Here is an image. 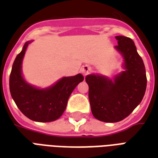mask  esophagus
I'll list each match as a JSON object with an SVG mask.
<instances>
[{"mask_svg": "<svg viewBox=\"0 0 158 158\" xmlns=\"http://www.w3.org/2000/svg\"><path fill=\"white\" fill-rule=\"evenodd\" d=\"M90 71H91V68H90V67L88 65L84 66L82 69H81V72H82L83 73L85 74V75H86L87 73H89Z\"/></svg>", "mask_w": 158, "mask_h": 158, "instance_id": "obj_1", "label": "esophagus"}]
</instances>
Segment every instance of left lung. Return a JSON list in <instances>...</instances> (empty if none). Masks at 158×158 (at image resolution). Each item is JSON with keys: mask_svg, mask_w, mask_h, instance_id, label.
<instances>
[{"mask_svg": "<svg viewBox=\"0 0 158 158\" xmlns=\"http://www.w3.org/2000/svg\"><path fill=\"white\" fill-rule=\"evenodd\" d=\"M115 38V48L124 57L125 71L113 82L95 74L85 77L93 116L106 123L119 122L129 116L142 101L147 82L145 65L134 41L125 36Z\"/></svg>", "mask_w": 158, "mask_h": 158, "instance_id": "8db88e82", "label": "left lung"}]
</instances>
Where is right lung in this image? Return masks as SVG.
<instances>
[{
	"mask_svg": "<svg viewBox=\"0 0 158 158\" xmlns=\"http://www.w3.org/2000/svg\"><path fill=\"white\" fill-rule=\"evenodd\" d=\"M29 43H25L13 62L9 79L10 92L16 105L27 118L36 122H52L62 116L71 93L84 80V77L80 73L64 77L55 85L45 89L28 85L21 74V65Z\"/></svg>",
	"mask_w": 158,
	"mask_h": 158,
	"instance_id": "1",
	"label": "right lung"
}]
</instances>
